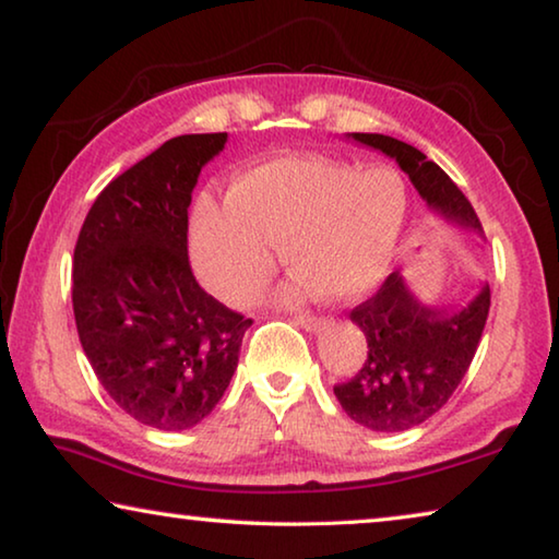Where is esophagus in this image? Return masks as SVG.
<instances>
[{"label":"esophagus","instance_id":"1","mask_svg":"<svg viewBox=\"0 0 559 559\" xmlns=\"http://www.w3.org/2000/svg\"><path fill=\"white\" fill-rule=\"evenodd\" d=\"M296 323L302 330H310V333H320V330H325L330 325V320L328 318L310 316V313H300V316H296Z\"/></svg>","mask_w":559,"mask_h":559}]
</instances>
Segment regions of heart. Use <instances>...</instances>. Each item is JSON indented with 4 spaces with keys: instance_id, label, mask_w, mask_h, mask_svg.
Wrapping results in <instances>:
<instances>
[{
    "instance_id": "b5f03b06",
    "label": "heart",
    "mask_w": 559,
    "mask_h": 559,
    "mask_svg": "<svg viewBox=\"0 0 559 559\" xmlns=\"http://www.w3.org/2000/svg\"><path fill=\"white\" fill-rule=\"evenodd\" d=\"M409 194L392 167L318 155L276 157L234 179L226 204L204 200L192 222L194 269L214 296L246 302L266 286L281 246L293 271L281 302L372 293L400 249Z\"/></svg>"
}]
</instances>
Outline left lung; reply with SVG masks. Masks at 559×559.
Masks as SVG:
<instances>
[{"label": "left lung", "instance_id": "left-lung-1", "mask_svg": "<svg viewBox=\"0 0 559 559\" xmlns=\"http://www.w3.org/2000/svg\"><path fill=\"white\" fill-rule=\"evenodd\" d=\"M347 138L392 157L433 214L486 241L471 202L421 150L380 132H347ZM488 308L486 281L468 302H424L394 271L370 300L349 313L367 337V359L353 380L335 386L340 406L372 431L419 427L456 392L484 335Z\"/></svg>", "mask_w": 559, "mask_h": 559}]
</instances>
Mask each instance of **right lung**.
<instances>
[{
    "instance_id": "obj_1",
    "label": "right lung",
    "mask_w": 559,
    "mask_h": 559,
    "mask_svg": "<svg viewBox=\"0 0 559 559\" xmlns=\"http://www.w3.org/2000/svg\"><path fill=\"white\" fill-rule=\"evenodd\" d=\"M226 140H167L103 189L75 241L83 353L110 400L153 429H192L212 414L251 325L200 288L187 259L192 192Z\"/></svg>"
}]
</instances>
